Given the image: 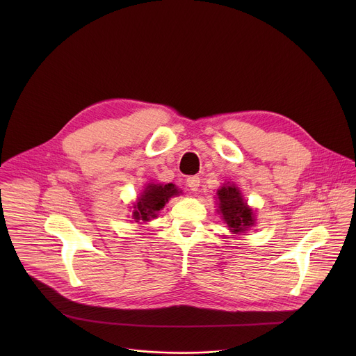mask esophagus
Here are the masks:
<instances>
[{
    "label": "esophagus",
    "instance_id": "1",
    "mask_svg": "<svg viewBox=\"0 0 356 356\" xmlns=\"http://www.w3.org/2000/svg\"><path fill=\"white\" fill-rule=\"evenodd\" d=\"M186 183H187L188 188H190L193 193L198 191V187H200V177H198V176H191V177H188Z\"/></svg>",
    "mask_w": 356,
    "mask_h": 356
}]
</instances>
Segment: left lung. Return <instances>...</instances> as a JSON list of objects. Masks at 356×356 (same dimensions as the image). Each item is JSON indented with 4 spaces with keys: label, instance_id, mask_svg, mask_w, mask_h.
Masks as SVG:
<instances>
[{
    "label": "left lung",
    "instance_id": "left-lung-1",
    "mask_svg": "<svg viewBox=\"0 0 356 356\" xmlns=\"http://www.w3.org/2000/svg\"><path fill=\"white\" fill-rule=\"evenodd\" d=\"M218 213L232 234L248 231L255 225V213L248 207L241 190L235 184H224L217 190Z\"/></svg>",
    "mask_w": 356,
    "mask_h": 356
}]
</instances>
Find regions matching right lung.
<instances>
[{"label": "right lung", "mask_w": 356, "mask_h": 356, "mask_svg": "<svg viewBox=\"0 0 356 356\" xmlns=\"http://www.w3.org/2000/svg\"><path fill=\"white\" fill-rule=\"evenodd\" d=\"M180 194L181 191L172 183H168V184L149 183L134 204L132 217L135 218L136 222L156 218L158 213L165 207L169 198Z\"/></svg>", "instance_id": "add662e5"}]
</instances>
